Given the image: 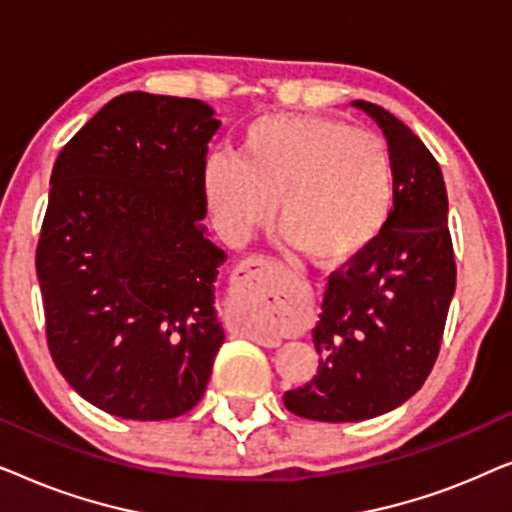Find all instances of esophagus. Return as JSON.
<instances>
[{
	"instance_id": "1",
	"label": "esophagus",
	"mask_w": 512,
	"mask_h": 512,
	"mask_svg": "<svg viewBox=\"0 0 512 512\" xmlns=\"http://www.w3.org/2000/svg\"><path fill=\"white\" fill-rule=\"evenodd\" d=\"M240 275L235 279L240 296L237 300V326L249 338H254L263 345H275L277 335L272 328L261 319L265 307L279 303V291L270 277V263L265 261H249L242 265Z\"/></svg>"
}]
</instances>
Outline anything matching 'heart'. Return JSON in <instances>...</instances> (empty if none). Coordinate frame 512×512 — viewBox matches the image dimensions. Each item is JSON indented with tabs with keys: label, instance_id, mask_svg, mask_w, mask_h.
Listing matches in <instances>:
<instances>
[{
	"label": "heart",
	"instance_id": "obj_1",
	"mask_svg": "<svg viewBox=\"0 0 512 512\" xmlns=\"http://www.w3.org/2000/svg\"><path fill=\"white\" fill-rule=\"evenodd\" d=\"M202 193L219 233L244 242L277 216L284 240L317 261L359 254L394 200V167L373 132L317 116L272 114L244 130L237 156L214 153Z\"/></svg>",
	"mask_w": 512,
	"mask_h": 512
}]
</instances>
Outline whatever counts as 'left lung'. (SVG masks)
<instances>
[{"mask_svg": "<svg viewBox=\"0 0 512 512\" xmlns=\"http://www.w3.org/2000/svg\"><path fill=\"white\" fill-rule=\"evenodd\" d=\"M394 167V207L380 235L328 277L312 331L319 368L284 394L286 410L317 422L380 417L415 396L443 340L457 265L447 230L443 172L422 139L377 104Z\"/></svg>", "mask_w": 512, "mask_h": 512, "instance_id": "8db88e82", "label": "left lung"}]
</instances>
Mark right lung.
<instances>
[{
  "label": "right lung",
  "instance_id": "add662e5",
  "mask_svg": "<svg viewBox=\"0 0 512 512\" xmlns=\"http://www.w3.org/2000/svg\"><path fill=\"white\" fill-rule=\"evenodd\" d=\"M221 121L200 100L125 93L60 151L37 247L48 349L79 396L158 422L200 401L226 340L202 167Z\"/></svg>",
  "mask_w": 512,
  "mask_h": 512
}]
</instances>
